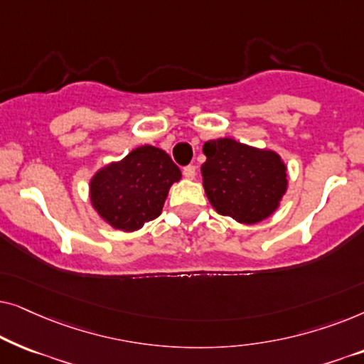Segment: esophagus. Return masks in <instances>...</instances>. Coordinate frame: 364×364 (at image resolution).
Segmentation results:
<instances>
[{
	"label": "esophagus",
	"instance_id": "34e87169",
	"mask_svg": "<svg viewBox=\"0 0 364 364\" xmlns=\"http://www.w3.org/2000/svg\"><path fill=\"white\" fill-rule=\"evenodd\" d=\"M182 173L186 178H193L196 177V166H186L182 168Z\"/></svg>",
	"mask_w": 364,
	"mask_h": 364
}]
</instances>
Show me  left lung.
I'll list each match as a JSON object with an SVG mask.
<instances>
[{
	"instance_id": "left-lung-1",
	"label": "left lung",
	"mask_w": 364,
	"mask_h": 364,
	"mask_svg": "<svg viewBox=\"0 0 364 364\" xmlns=\"http://www.w3.org/2000/svg\"><path fill=\"white\" fill-rule=\"evenodd\" d=\"M203 154V188L220 215L257 223L275 212L287 191V168L278 154L227 137L205 142Z\"/></svg>"
}]
</instances>
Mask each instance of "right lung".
Masks as SVG:
<instances>
[{"label": "right lung", "mask_w": 364, "mask_h": 364, "mask_svg": "<svg viewBox=\"0 0 364 364\" xmlns=\"http://www.w3.org/2000/svg\"><path fill=\"white\" fill-rule=\"evenodd\" d=\"M181 177V168L162 149L137 147L94 176L92 205L109 225L134 232L161 215L168 188Z\"/></svg>", "instance_id": "obj_1"}]
</instances>
